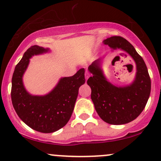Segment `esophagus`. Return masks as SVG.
I'll use <instances>...</instances> for the list:
<instances>
[{
    "label": "esophagus",
    "mask_w": 161,
    "mask_h": 161,
    "mask_svg": "<svg viewBox=\"0 0 161 161\" xmlns=\"http://www.w3.org/2000/svg\"><path fill=\"white\" fill-rule=\"evenodd\" d=\"M85 77H86V80L90 77V73H89V72L87 71V70L86 71V73H85Z\"/></svg>",
    "instance_id": "1"
}]
</instances>
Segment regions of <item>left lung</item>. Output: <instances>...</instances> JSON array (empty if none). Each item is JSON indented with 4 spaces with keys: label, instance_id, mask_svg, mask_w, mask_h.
I'll return each instance as SVG.
<instances>
[{
    "label": "left lung",
    "instance_id": "1",
    "mask_svg": "<svg viewBox=\"0 0 161 161\" xmlns=\"http://www.w3.org/2000/svg\"><path fill=\"white\" fill-rule=\"evenodd\" d=\"M112 51L119 49L133 59L136 72L132 82L125 86L113 84L105 76L102 69V58L88 66L92 74L87 81L92 89L91 98L101 119L112 125L130 123L140 115L151 93V79L142 57L125 38L112 36L103 41Z\"/></svg>",
    "mask_w": 161,
    "mask_h": 161
}]
</instances>
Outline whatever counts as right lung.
<instances>
[{
  "instance_id": "obj_1",
  "label": "right lung",
  "mask_w": 161,
  "mask_h": 161,
  "mask_svg": "<svg viewBox=\"0 0 161 161\" xmlns=\"http://www.w3.org/2000/svg\"><path fill=\"white\" fill-rule=\"evenodd\" d=\"M51 52L38 45L29 47L16 66L12 77L11 99L14 110L28 126L43 133H51L63 128L71 117L79 94L85 84V69L73 76L62 77L51 92L44 95H33L25 89L23 75L30 59L35 55Z\"/></svg>"
}]
</instances>
